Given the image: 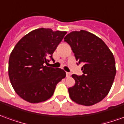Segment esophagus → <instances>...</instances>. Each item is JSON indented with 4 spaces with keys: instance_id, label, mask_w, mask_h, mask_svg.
Segmentation results:
<instances>
[{
    "instance_id": "esophagus-1",
    "label": "esophagus",
    "mask_w": 124,
    "mask_h": 124,
    "mask_svg": "<svg viewBox=\"0 0 124 124\" xmlns=\"http://www.w3.org/2000/svg\"><path fill=\"white\" fill-rule=\"evenodd\" d=\"M70 76H71V74H70V72H66V77L68 78V77H70Z\"/></svg>"
}]
</instances>
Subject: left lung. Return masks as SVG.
Returning a JSON list of instances; mask_svg holds the SVG:
<instances>
[{
  "label": "left lung",
  "mask_w": 124,
  "mask_h": 124,
  "mask_svg": "<svg viewBox=\"0 0 124 124\" xmlns=\"http://www.w3.org/2000/svg\"><path fill=\"white\" fill-rule=\"evenodd\" d=\"M76 61L84 63L82 76L72 74L75 85L68 88L76 104L90 106L108 94L116 73L114 56L101 38L88 31H73L65 36Z\"/></svg>",
  "instance_id": "obj_1"
}]
</instances>
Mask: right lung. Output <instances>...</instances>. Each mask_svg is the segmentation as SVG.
Segmentation results:
<instances>
[{
    "label": "right lung",
    "instance_id": "right-lung-1",
    "mask_svg": "<svg viewBox=\"0 0 124 124\" xmlns=\"http://www.w3.org/2000/svg\"><path fill=\"white\" fill-rule=\"evenodd\" d=\"M67 32L40 28L20 39L10 53L8 76L13 88L25 101L37 104L50 98L56 84L66 77L60 68L44 66Z\"/></svg>",
    "mask_w": 124,
    "mask_h": 124
}]
</instances>
